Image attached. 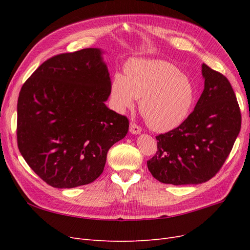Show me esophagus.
Segmentation results:
<instances>
[{
    "instance_id": "obj_1",
    "label": "esophagus",
    "mask_w": 250,
    "mask_h": 250,
    "mask_svg": "<svg viewBox=\"0 0 250 250\" xmlns=\"http://www.w3.org/2000/svg\"><path fill=\"white\" fill-rule=\"evenodd\" d=\"M129 130L131 133L133 134H138V133H141L142 131V128L135 123H130V127H129Z\"/></svg>"
}]
</instances>
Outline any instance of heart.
I'll return each mask as SVG.
<instances>
[{
	"label": "heart",
	"instance_id": "obj_1",
	"mask_svg": "<svg viewBox=\"0 0 250 250\" xmlns=\"http://www.w3.org/2000/svg\"><path fill=\"white\" fill-rule=\"evenodd\" d=\"M110 97L119 111L131 108L135 98L147 125L157 132L175 129L190 115L196 89L187 75L164 60L132 59L125 75L117 73L111 80Z\"/></svg>",
	"mask_w": 250,
	"mask_h": 250
}]
</instances>
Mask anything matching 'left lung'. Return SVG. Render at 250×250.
<instances>
[{
	"label": "left lung",
	"instance_id": "8db88e82",
	"mask_svg": "<svg viewBox=\"0 0 250 250\" xmlns=\"http://www.w3.org/2000/svg\"><path fill=\"white\" fill-rule=\"evenodd\" d=\"M204 89L175 129L158 134L147 161L153 177L174 186L206 183L220 171L241 129V111L229 79L202 64Z\"/></svg>",
	"mask_w": 250,
	"mask_h": 250
}]
</instances>
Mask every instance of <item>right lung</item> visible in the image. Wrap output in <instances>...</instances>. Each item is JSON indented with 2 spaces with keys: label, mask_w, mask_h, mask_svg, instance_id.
I'll return each instance as SVG.
<instances>
[{
  "label": "right lung",
  "mask_w": 250,
  "mask_h": 250,
  "mask_svg": "<svg viewBox=\"0 0 250 250\" xmlns=\"http://www.w3.org/2000/svg\"><path fill=\"white\" fill-rule=\"evenodd\" d=\"M110 77L99 49L62 53L42 63L18 100L20 152L49 186L93 183L109 148L128 132L127 117L109 109Z\"/></svg>",
  "instance_id": "add662e5"
}]
</instances>
